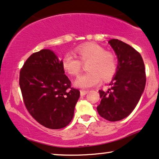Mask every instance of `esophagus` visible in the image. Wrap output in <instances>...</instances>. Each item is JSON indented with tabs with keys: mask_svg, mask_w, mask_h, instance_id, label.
Listing matches in <instances>:
<instances>
[{
	"mask_svg": "<svg viewBox=\"0 0 159 159\" xmlns=\"http://www.w3.org/2000/svg\"><path fill=\"white\" fill-rule=\"evenodd\" d=\"M88 92H89V91H85V90H81V91H80V95H81V96H84V95L86 94Z\"/></svg>",
	"mask_w": 159,
	"mask_h": 159,
	"instance_id": "esophagus-1",
	"label": "esophagus"
}]
</instances>
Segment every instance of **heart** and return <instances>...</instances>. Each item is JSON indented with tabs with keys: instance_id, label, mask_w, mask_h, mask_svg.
Listing matches in <instances>:
<instances>
[{
	"instance_id": "1",
	"label": "heart",
	"mask_w": 159,
	"mask_h": 159,
	"mask_svg": "<svg viewBox=\"0 0 159 159\" xmlns=\"http://www.w3.org/2000/svg\"><path fill=\"white\" fill-rule=\"evenodd\" d=\"M75 55L72 52L65 53L61 60L63 68L71 76H77L83 69V63L87 61L89 71L80 76L75 81L77 87L88 89L103 80H109L117 71V61L115 55L106 51L104 48L94 43L78 46Z\"/></svg>"
}]
</instances>
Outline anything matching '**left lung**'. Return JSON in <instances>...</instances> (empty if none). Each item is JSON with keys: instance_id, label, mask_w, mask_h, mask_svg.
Instances as JSON below:
<instances>
[{"instance_id": "left-lung-1", "label": "left lung", "mask_w": 159, "mask_h": 159, "mask_svg": "<svg viewBox=\"0 0 159 159\" xmlns=\"http://www.w3.org/2000/svg\"><path fill=\"white\" fill-rule=\"evenodd\" d=\"M109 43L116 53L118 65L109 89L99 91L101 101L97 109L106 120L117 121L135 108L144 90L146 74L143 59L137 50L118 39H111Z\"/></svg>"}]
</instances>
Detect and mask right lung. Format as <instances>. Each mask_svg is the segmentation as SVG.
Wrapping results in <instances>:
<instances>
[{"instance_id":"1","label":"right lung","mask_w":159,"mask_h":159,"mask_svg":"<svg viewBox=\"0 0 159 159\" xmlns=\"http://www.w3.org/2000/svg\"><path fill=\"white\" fill-rule=\"evenodd\" d=\"M19 85L26 109L41 125L58 129L71 121L80 92L71 87L53 51L44 49L28 58L20 70Z\"/></svg>"}]
</instances>
